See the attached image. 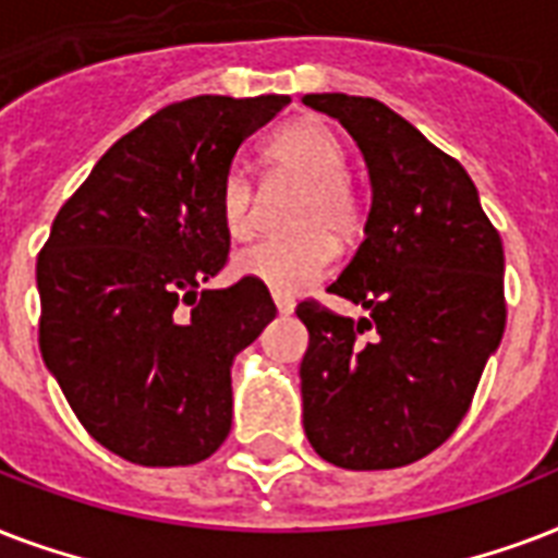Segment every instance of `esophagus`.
I'll use <instances>...</instances> for the list:
<instances>
[{"label":"esophagus","mask_w":558,"mask_h":558,"mask_svg":"<svg viewBox=\"0 0 558 558\" xmlns=\"http://www.w3.org/2000/svg\"><path fill=\"white\" fill-rule=\"evenodd\" d=\"M274 302L279 314H293V308H296V302L291 296H284V293H274Z\"/></svg>","instance_id":"34e87169"}]
</instances>
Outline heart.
<instances>
[{
	"instance_id": "obj_1",
	"label": "heart",
	"mask_w": 558,
	"mask_h": 558,
	"mask_svg": "<svg viewBox=\"0 0 558 558\" xmlns=\"http://www.w3.org/2000/svg\"><path fill=\"white\" fill-rule=\"evenodd\" d=\"M279 174L302 185L288 218L296 235L265 239L235 256L232 267L270 291L296 293L326 276L335 262V242L349 241L361 230V201L347 177V154L331 128L323 122H296L284 128L267 148ZM223 230L232 241L253 235V183L241 171L223 177L218 192Z\"/></svg>"
}]
</instances>
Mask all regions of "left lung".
Returning <instances> with one entry per match:
<instances>
[{
    "mask_svg": "<svg viewBox=\"0 0 558 558\" xmlns=\"http://www.w3.org/2000/svg\"><path fill=\"white\" fill-rule=\"evenodd\" d=\"M338 119L369 174L364 241L328 291L364 317L300 302L302 425L352 472L416 463L454 434L507 326L504 244L465 168L375 98L302 95Z\"/></svg>",
    "mask_w": 558,
    "mask_h": 558,
    "instance_id": "1",
    "label": "left lung"
}]
</instances>
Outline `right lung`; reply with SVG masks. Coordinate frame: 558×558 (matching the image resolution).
Instances as JSON below:
<instances>
[{"mask_svg": "<svg viewBox=\"0 0 558 558\" xmlns=\"http://www.w3.org/2000/svg\"><path fill=\"white\" fill-rule=\"evenodd\" d=\"M288 95L168 104L107 150L37 258L40 352L93 439L136 465H192L227 439L232 361L276 317L227 265L218 192Z\"/></svg>", "mask_w": 558, "mask_h": 558, "instance_id": "add662e5", "label": "right lung"}]
</instances>
